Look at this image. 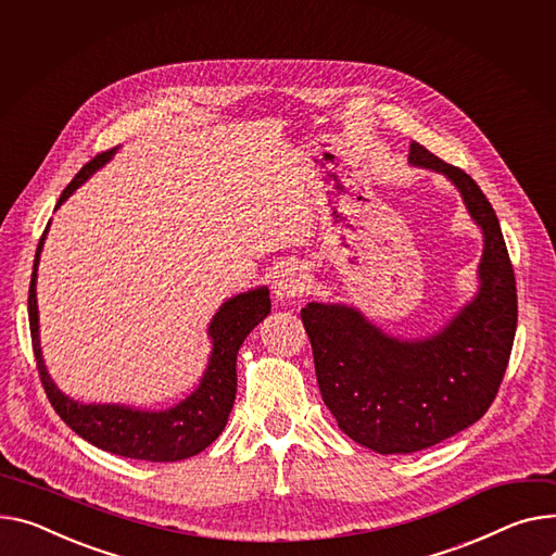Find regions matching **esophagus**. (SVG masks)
I'll use <instances>...</instances> for the list:
<instances>
[{
  "mask_svg": "<svg viewBox=\"0 0 556 556\" xmlns=\"http://www.w3.org/2000/svg\"><path fill=\"white\" fill-rule=\"evenodd\" d=\"M306 288H308V277L300 266L281 268L273 281V292L279 302L300 298V294L306 292Z\"/></svg>",
  "mask_w": 556,
  "mask_h": 556,
  "instance_id": "esophagus-1",
  "label": "esophagus"
}]
</instances>
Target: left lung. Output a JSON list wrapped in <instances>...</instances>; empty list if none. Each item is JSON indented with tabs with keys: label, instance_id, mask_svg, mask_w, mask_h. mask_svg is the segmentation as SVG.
<instances>
[{
	"label": "left lung",
	"instance_id": "8db88e82",
	"mask_svg": "<svg viewBox=\"0 0 556 556\" xmlns=\"http://www.w3.org/2000/svg\"><path fill=\"white\" fill-rule=\"evenodd\" d=\"M409 163L445 174L483 230L476 298L425 340H397L357 308L311 302L302 321L317 384L340 429L378 454H414L485 416L509 362L516 281L494 207L460 167L412 142Z\"/></svg>",
	"mask_w": 556,
	"mask_h": 556
}]
</instances>
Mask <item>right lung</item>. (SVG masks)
<instances>
[{
    "mask_svg": "<svg viewBox=\"0 0 556 556\" xmlns=\"http://www.w3.org/2000/svg\"><path fill=\"white\" fill-rule=\"evenodd\" d=\"M114 154L116 150H109L89 161L76 174V178L66 185L55 207H60ZM49 226L40 243H37L35 252L28 288V324L37 371H40L42 387L47 391L49 402L53 404L55 414L80 438L91 442V445L116 456L152 463H174L201 454L218 438V433L226 429L237 395V353L243 340L250 336V330L258 321H264V317H268L270 313L268 288L262 286L241 292L216 311L207 328V336L212 340V353L205 374L197 391L180 400L172 409L140 412L125 404H83L64 395L55 387L47 371L40 349V324H37L40 317H37L35 281L37 264H40V252L45 248Z\"/></svg>",
    "mask_w": 556,
    "mask_h": 556,
    "instance_id": "1",
    "label": "right lung"
}]
</instances>
